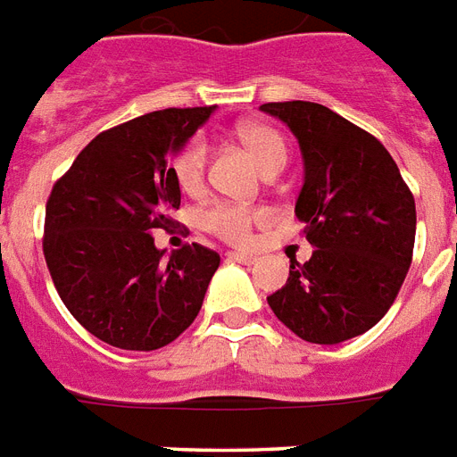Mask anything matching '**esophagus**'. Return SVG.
<instances>
[{
  "instance_id": "1",
  "label": "esophagus",
  "mask_w": 457,
  "mask_h": 457,
  "mask_svg": "<svg viewBox=\"0 0 457 457\" xmlns=\"http://www.w3.org/2000/svg\"><path fill=\"white\" fill-rule=\"evenodd\" d=\"M226 259L228 262H238V264H254L257 257H252V254H245V252H226Z\"/></svg>"
}]
</instances>
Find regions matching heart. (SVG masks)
<instances>
[{"mask_svg": "<svg viewBox=\"0 0 457 457\" xmlns=\"http://www.w3.org/2000/svg\"><path fill=\"white\" fill-rule=\"evenodd\" d=\"M238 138L243 141L250 155L254 158L264 174L280 171L286 167L287 145L278 129L269 125H243L238 129ZM207 171V141L203 137H191L186 144L177 148L171 155V174L177 179L181 191L198 193L205 186ZM266 212L259 207L236 205V203H212L200 210V226L207 233L217 236L228 245H247L254 233V226L264 221Z\"/></svg>", "mask_w": 457, "mask_h": 457, "instance_id": "heart-1", "label": "heart"}]
</instances>
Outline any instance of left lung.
<instances>
[{
	"mask_svg": "<svg viewBox=\"0 0 457 457\" xmlns=\"http://www.w3.org/2000/svg\"><path fill=\"white\" fill-rule=\"evenodd\" d=\"M297 137L304 186L295 214L316 250L266 297L297 337L337 345L378 323L413 262L415 198L385 145L312 101L264 104Z\"/></svg>",
	"mask_w": 457,
	"mask_h": 457,
	"instance_id": "left-lung-1",
	"label": "left lung"
}]
</instances>
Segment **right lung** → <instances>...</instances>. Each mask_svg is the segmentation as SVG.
<instances>
[{"label":"right lung","mask_w":457,"mask_h":457,"mask_svg":"<svg viewBox=\"0 0 457 457\" xmlns=\"http://www.w3.org/2000/svg\"><path fill=\"white\" fill-rule=\"evenodd\" d=\"M214 111L165 108L101 131L46 200L42 250L79 326L105 345L153 352L198 316L219 254L186 243L170 259L153 231L177 224L181 191L170 158Z\"/></svg>","instance_id":"add662e5"}]
</instances>
